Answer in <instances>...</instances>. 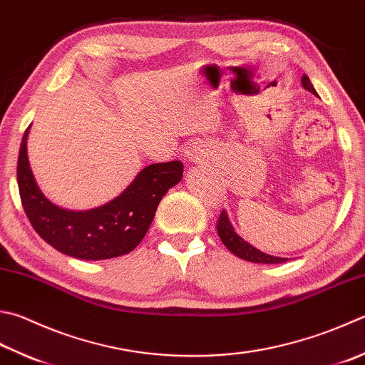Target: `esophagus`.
Listing matches in <instances>:
<instances>
[{
	"label": "esophagus",
	"instance_id": "1",
	"mask_svg": "<svg viewBox=\"0 0 365 365\" xmlns=\"http://www.w3.org/2000/svg\"><path fill=\"white\" fill-rule=\"evenodd\" d=\"M203 149H200L198 146H195V144H192V146H189L187 149L184 150V159L187 162H192V163H197V162H202L203 160Z\"/></svg>",
	"mask_w": 365,
	"mask_h": 365
}]
</instances>
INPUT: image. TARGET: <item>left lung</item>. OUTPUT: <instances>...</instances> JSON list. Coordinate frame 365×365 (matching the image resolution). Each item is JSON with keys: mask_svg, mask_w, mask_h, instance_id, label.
Instances as JSON below:
<instances>
[{"mask_svg": "<svg viewBox=\"0 0 365 365\" xmlns=\"http://www.w3.org/2000/svg\"><path fill=\"white\" fill-rule=\"evenodd\" d=\"M302 86H304L307 91H310L312 93L316 95V91L313 88L310 79H308V76H305V74L302 76ZM216 229H217V233H219V238H221V242L227 246V250L232 251L240 259L247 260V262L281 264V262H286V260H287L284 257L270 256V254H265L262 251L256 250V247L251 246L250 243H246L245 240L242 237H238L235 230H233V227L229 222V217H227L225 211H221V215H219Z\"/></svg>", "mask_w": 365, "mask_h": 365, "instance_id": "left-lung-1", "label": "left lung"}]
</instances>
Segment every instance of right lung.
Segmentation results:
<instances>
[{"label":"right lung","mask_w":365,"mask_h":365,"mask_svg":"<svg viewBox=\"0 0 365 365\" xmlns=\"http://www.w3.org/2000/svg\"><path fill=\"white\" fill-rule=\"evenodd\" d=\"M30 128V127H29ZM20 144L17 184L26 217L38 235L55 250L84 260H101L133 251L146 235L162 197L181 181L180 160L153 163L106 205L91 211H70L51 203L33 180L26 136Z\"/></svg>","instance_id":"obj_1"}]
</instances>
